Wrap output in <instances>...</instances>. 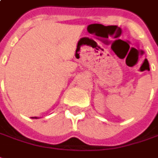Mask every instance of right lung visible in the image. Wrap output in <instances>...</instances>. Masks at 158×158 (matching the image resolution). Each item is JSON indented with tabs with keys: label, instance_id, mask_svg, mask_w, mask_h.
I'll use <instances>...</instances> for the list:
<instances>
[{
	"label": "right lung",
	"instance_id": "add662e5",
	"mask_svg": "<svg viewBox=\"0 0 158 158\" xmlns=\"http://www.w3.org/2000/svg\"><path fill=\"white\" fill-rule=\"evenodd\" d=\"M32 118H37L36 117H32Z\"/></svg>",
	"mask_w": 158,
	"mask_h": 158
}]
</instances>
